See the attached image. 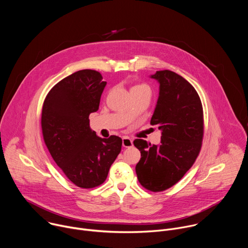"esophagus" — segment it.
Wrapping results in <instances>:
<instances>
[{"label": "esophagus", "instance_id": "obj_1", "mask_svg": "<svg viewBox=\"0 0 248 248\" xmlns=\"http://www.w3.org/2000/svg\"><path fill=\"white\" fill-rule=\"evenodd\" d=\"M133 143H132V140L129 138V137H123V146L124 148H129V147H132Z\"/></svg>", "mask_w": 248, "mask_h": 248}]
</instances>
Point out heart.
Masks as SVG:
<instances>
[{"instance_id":"1","label":"heart","mask_w":248,"mask_h":248,"mask_svg":"<svg viewBox=\"0 0 248 248\" xmlns=\"http://www.w3.org/2000/svg\"><path fill=\"white\" fill-rule=\"evenodd\" d=\"M142 90H147V91H150L149 87L147 85H144V84H137V85H134L131 87L130 89V92L131 93H134V92H137V91H142Z\"/></svg>"}]
</instances>
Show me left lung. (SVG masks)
<instances>
[{"instance_id":"obj_1","label":"left lung","mask_w":248,"mask_h":248,"mask_svg":"<svg viewBox=\"0 0 248 248\" xmlns=\"http://www.w3.org/2000/svg\"><path fill=\"white\" fill-rule=\"evenodd\" d=\"M159 83V97L150 124L161 130V142L135 139L141 153L135 167L140 185L163 191L178 183L195 162L203 139V109L194 87L170 70L150 77Z\"/></svg>"}]
</instances>
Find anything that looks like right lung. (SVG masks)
<instances>
[{"instance_id":"obj_1","label":"right lung","mask_w":248,"mask_h":248,"mask_svg":"<svg viewBox=\"0 0 248 248\" xmlns=\"http://www.w3.org/2000/svg\"><path fill=\"white\" fill-rule=\"evenodd\" d=\"M100 73L82 69L58 82L42 108L45 144L67 179L78 187L102 185L122 149V138H101L89 125L107 84Z\"/></svg>"}]
</instances>
